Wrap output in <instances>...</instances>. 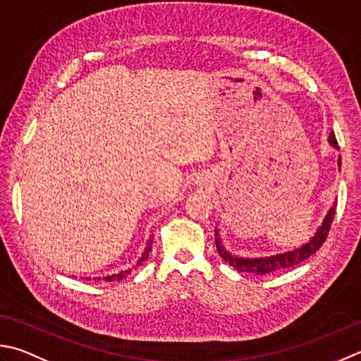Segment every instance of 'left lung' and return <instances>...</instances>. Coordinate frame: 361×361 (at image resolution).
<instances>
[{
	"mask_svg": "<svg viewBox=\"0 0 361 361\" xmlns=\"http://www.w3.org/2000/svg\"><path fill=\"white\" fill-rule=\"evenodd\" d=\"M329 144L336 148V150H340V147H338L336 142V137H335V133L331 131L330 136H329ZM338 167H340L341 171V157H338ZM335 209H336V200L331 204L330 209L327 211L326 217H324L322 224L317 227L314 235L310 238V241L302 244L298 249H293V250H288L283 253H275V255L271 257H258V258H247V257H239L235 255V253H231L227 247L222 244V238L219 235V230L216 228V238H214V243L217 247V252L221 258L225 261V263H228L230 266L235 267L236 271L239 272H247V274H258V275H264V274H272L275 271H281V269H286V267H293L295 264L302 263L303 259H307L316 253L317 250L321 249V245L324 244V241L327 239L329 235V230H330V225L334 222V216H335Z\"/></svg>",
	"mask_w": 361,
	"mask_h": 361,
	"instance_id": "1",
	"label": "left lung"
}]
</instances>
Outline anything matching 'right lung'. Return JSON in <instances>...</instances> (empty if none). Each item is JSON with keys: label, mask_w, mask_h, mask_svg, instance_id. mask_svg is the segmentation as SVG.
Instances as JSON below:
<instances>
[{"label": "right lung", "mask_w": 361, "mask_h": 361, "mask_svg": "<svg viewBox=\"0 0 361 361\" xmlns=\"http://www.w3.org/2000/svg\"><path fill=\"white\" fill-rule=\"evenodd\" d=\"M152 244H153V239H152V236H150V238H148L147 244H145V249H144V252H142V255L139 257V259L136 261V264H133V267H128V269H126V271H120V272H117V274H111V275H103V277H97V279H98V280L103 279L104 281H117V280L125 279L126 275H128V274L131 272V269H136V266H140V264H142L144 261L148 258V253H150V250H152ZM87 280H89V277H87Z\"/></svg>", "instance_id": "obj_1"}]
</instances>
